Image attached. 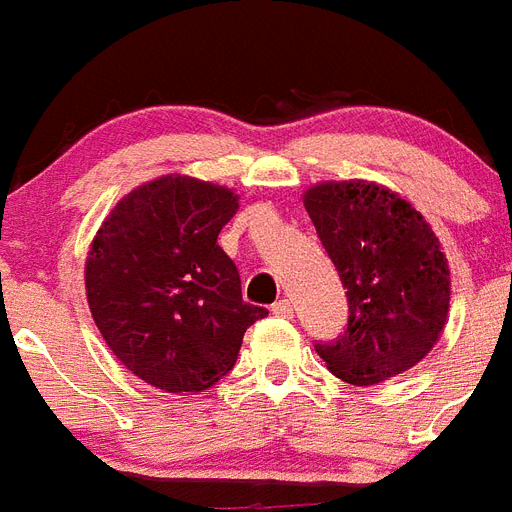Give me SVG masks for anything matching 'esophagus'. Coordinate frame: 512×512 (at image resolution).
<instances>
[{"label":"esophagus","instance_id":"obj_1","mask_svg":"<svg viewBox=\"0 0 512 512\" xmlns=\"http://www.w3.org/2000/svg\"><path fill=\"white\" fill-rule=\"evenodd\" d=\"M272 312H275L277 317H293V304H290L288 298H280L277 304H272Z\"/></svg>","mask_w":512,"mask_h":512}]
</instances>
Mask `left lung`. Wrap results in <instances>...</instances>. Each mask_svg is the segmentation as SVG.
Listing matches in <instances>:
<instances>
[{
    "instance_id": "obj_1",
    "label": "left lung",
    "mask_w": 512,
    "mask_h": 512,
    "mask_svg": "<svg viewBox=\"0 0 512 512\" xmlns=\"http://www.w3.org/2000/svg\"><path fill=\"white\" fill-rule=\"evenodd\" d=\"M306 214L338 269L349 325L314 349L330 372L372 386L433 349L449 312V267L423 216L386 187L349 179L306 190Z\"/></svg>"
}]
</instances>
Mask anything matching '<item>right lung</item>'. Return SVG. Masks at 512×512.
Segmentation results:
<instances>
[{
    "label": "right lung",
    "mask_w": 512,
    "mask_h": 512,
    "mask_svg": "<svg viewBox=\"0 0 512 512\" xmlns=\"http://www.w3.org/2000/svg\"><path fill=\"white\" fill-rule=\"evenodd\" d=\"M237 208L227 187L169 174L118 200L94 235L84 272L94 325L126 370L161 391L219 383L245 330L269 314L245 304L216 243Z\"/></svg>",
    "instance_id": "add662e5"
}]
</instances>
